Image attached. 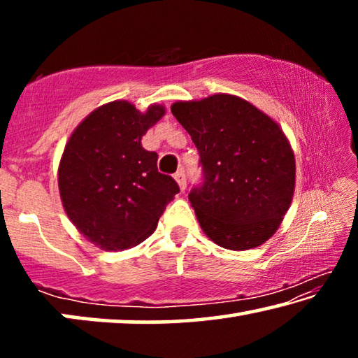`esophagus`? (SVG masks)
I'll list each match as a JSON object with an SVG mask.
<instances>
[{
  "mask_svg": "<svg viewBox=\"0 0 358 358\" xmlns=\"http://www.w3.org/2000/svg\"><path fill=\"white\" fill-rule=\"evenodd\" d=\"M173 178L177 180L180 189L185 191L186 189V173H185L183 169H180V171L173 175Z\"/></svg>",
  "mask_w": 358,
  "mask_h": 358,
  "instance_id": "obj_1",
  "label": "esophagus"
}]
</instances>
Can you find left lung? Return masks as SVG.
I'll use <instances>...</instances> for the list:
<instances>
[{"label": "left lung", "mask_w": 358, "mask_h": 358, "mask_svg": "<svg viewBox=\"0 0 358 358\" xmlns=\"http://www.w3.org/2000/svg\"><path fill=\"white\" fill-rule=\"evenodd\" d=\"M171 110L201 155L203 185L189 202L205 235L232 251L265 243L295 189L294 150L280 124L226 93L173 102Z\"/></svg>", "instance_id": "left-lung-1"}]
</instances>
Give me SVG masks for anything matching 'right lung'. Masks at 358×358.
<instances>
[{
    "label": "right lung",
    "instance_id": "1",
    "mask_svg": "<svg viewBox=\"0 0 358 358\" xmlns=\"http://www.w3.org/2000/svg\"><path fill=\"white\" fill-rule=\"evenodd\" d=\"M166 113L151 104L137 110L118 99L85 117L66 143L58 187L66 215L85 238L104 251L137 246L155 232L180 187L157 172V155L142 137Z\"/></svg>",
    "mask_w": 358,
    "mask_h": 358
}]
</instances>
